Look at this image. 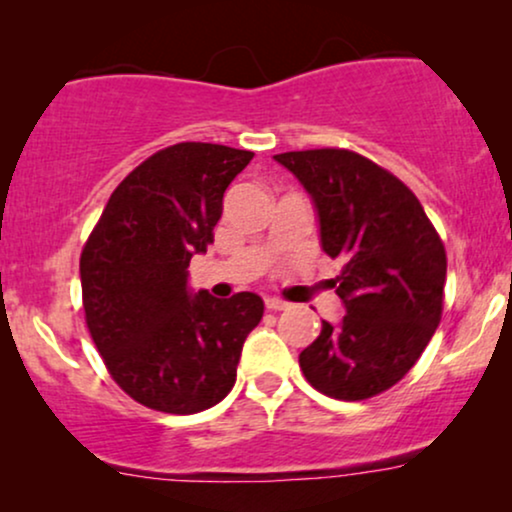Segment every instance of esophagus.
Wrapping results in <instances>:
<instances>
[{
    "instance_id": "esophagus-1",
    "label": "esophagus",
    "mask_w": 512,
    "mask_h": 512,
    "mask_svg": "<svg viewBox=\"0 0 512 512\" xmlns=\"http://www.w3.org/2000/svg\"><path fill=\"white\" fill-rule=\"evenodd\" d=\"M264 305H267L269 310H286V308H289V303L281 301V298H274V296L264 298Z\"/></svg>"
}]
</instances>
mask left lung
<instances>
[{"label": "left lung", "mask_w": 512, "mask_h": 512, "mask_svg": "<svg viewBox=\"0 0 512 512\" xmlns=\"http://www.w3.org/2000/svg\"><path fill=\"white\" fill-rule=\"evenodd\" d=\"M313 199L320 245L344 267L332 286L346 315L298 361L310 385L334 399H368L419 361L443 313L448 260L414 192L346 149L276 154Z\"/></svg>", "instance_id": "left-lung-1"}]
</instances>
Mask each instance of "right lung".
I'll list each match as a JSON object with an SVG mask.
<instances>
[{
	"label": "right lung",
	"mask_w": 512,
	"mask_h": 512,
	"mask_svg": "<svg viewBox=\"0 0 512 512\" xmlns=\"http://www.w3.org/2000/svg\"><path fill=\"white\" fill-rule=\"evenodd\" d=\"M252 151L182 142L149 156L105 204L81 252L86 325L129 397L166 414H197L231 392L257 293L190 289V260L214 243L223 192Z\"/></svg>",
	"instance_id": "add662e5"
}]
</instances>
